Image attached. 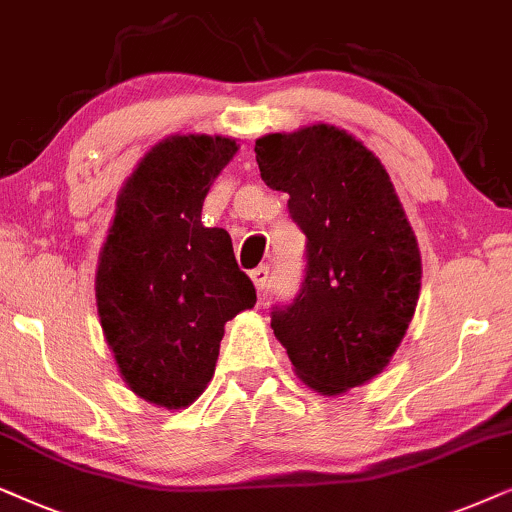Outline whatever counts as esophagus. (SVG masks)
Listing matches in <instances>:
<instances>
[{
	"instance_id": "34e87169",
	"label": "esophagus",
	"mask_w": 512,
	"mask_h": 512,
	"mask_svg": "<svg viewBox=\"0 0 512 512\" xmlns=\"http://www.w3.org/2000/svg\"><path fill=\"white\" fill-rule=\"evenodd\" d=\"M250 278H252V283H255L257 292H264L269 288V267H264V264H262V267L252 269Z\"/></svg>"
}]
</instances>
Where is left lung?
Masks as SVG:
<instances>
[{
  "instance_id": "8db88e82",
  "label": "left lung",
  "mask_w": 512,
  "mask_h": 512,
  "mask_svg": "<svg viewBox=\"0 0 512 512\" xmlns=\"http://www.w3.org/2000/svg\"><path fill=\"white\" fill-rule=\"evenodd\" d=\"M267 187L306 234L304 283L271 327L297 377L323 395L365 384L403 342L421 290L417 238L363 142L316 124L255 142Z\"/></svg>"
}]
</instances>
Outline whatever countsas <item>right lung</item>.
<instances>
[{"instance_id": "obj_1", "label": "right lung", "mask_w": 512, "mask_h": 512, "mask_svg": "<svg viewBox=\"0 0 512 512\" xmlns=\"http://www.w3.org/2000/svg\"><path fill=\"white\" fill-rule=\"evenodd\" d=\"M236 140L173 135L128 177L95 274L98 316L133 393L168 410L192 405L213 379L224 323L252 309L255 285L231 236L201 208Z\"/></svg>"}]
</instances>
